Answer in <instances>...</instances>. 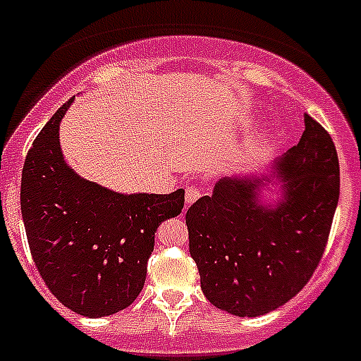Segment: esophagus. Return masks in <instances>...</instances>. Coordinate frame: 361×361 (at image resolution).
<instances>
[{
    "mask_svg": "<svg viewBox=\"0 0 361 361\" xmlns=\"http://www.w3.org/2000/svg\"><path fill=\"white\" fill-rule=\"evenodd\" d=\"M198 198H200V189H196V187H187V190H185L187 205H190L192 202H196Z\"/></svg>",
    "mask_w": 361,
    "mask_h": 361,
    "instance_id": "obj_1",
    "label": "esophagus"
}]
</instances>
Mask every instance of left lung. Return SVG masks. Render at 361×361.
<instances>
[{
  "label": "left lung",
  "instance_id": "left-lung-1",
  "mask_svg": "<svg viewBox=\"0 0 361 361\" xmlns=\"http://www.w3.org/2000/svg\"><path fill=\"white\" fill-rule=\"evenodd\" d=\"M338 200L332 137L305 114L295 147L262 171L218 180L187 211L189 251L209 302L238 317L288 302L319 264Z\"/></svg>",
  "mask_w": 361,
  "mask_h": 361
}]
</instances>
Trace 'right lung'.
I'll use <instances>...</instances> for the list:
<instances>
[{
    "label": "right lung",
    "mask_w": 361,
    "mask_h": 361,
    "mask_svg": "<svg viewBox=\"0 0 361 361\" xmlns=\"http://www.w3.org/2000/svg\"><path fill=\"white\" fill-rule=\"evenodd\" d=\"M73 99L44 126L21 172V216L35 264L54 298L86 317L130 307L143 290L154 233L181 213L185 190L124 195L80 178L59 139Z\"/></svg>",
    "instance_id": "1"
}]
</instances>
